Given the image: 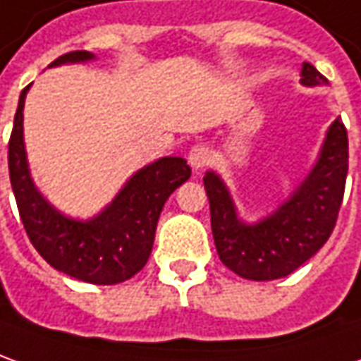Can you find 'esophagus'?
Here are the masks:
<instances>
[{
    "label": "esophagus",
    "instance_id": "esophagus-1",
    "mask_svg": "<svg viewBox=\"0 0 361 361\" xmlns=\"http://www.w3.org/2000/svg\"><path fill=\"white\" fill-rule=\"evenodd\" d=\"M190 166L197 171H201L205 166H209V161H212V156H209V149L205 148V146H193L190 149Z\"/></svg>",
    "mask_w": 361,
    "mask_h": 361
}]
</instances>
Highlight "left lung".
Here are the masks:
<instances>
[{
    "mask_svg": "<svg viewBox=\"0 0 361 361\" xmlns=\"http://www.w3.org/2000/svg\"><path fill=\"white\" fill-rule=\"evenodd\" d=\"M302 87H324L310 63L300 71ZM348 173V132L336 118L322 140L312 168L273 212L247 221L217 171H205L212 231L221 263L247 281H274L294 273L324 247L342 205Z\"/></svg>",
    "mask_w": 361,
    "mask_h": 361,
    "instance_id": "obj_1",
    "label": "left lung"
}]
</instances>
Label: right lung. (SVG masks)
Returning a JSON list of instances; mask_svg holds the SVG:
<instances>
[{
  "label": "right lung",
  "mask_w": 361,
  "mask_h": 361,
  "mask_svg": "<svg viewBox=\"0 0 361 361\" xmlns=\"http://www.w3.org/2000/svg\"><path fill=\"white\" fill-rule=\"evenodd\" d=\"M97 61L88 51H73L51 67ZM29 87L21 90L9 140V180L29 239L47 263L61 273L90 284H118L148 263L158 219L173 191L190 180L180 156H164L134 171L98 213L87 219L57 209L37 188L27 160L23 109Z\"/></svg>",
  "instance_id": "obj_1"
}]
</instances>
